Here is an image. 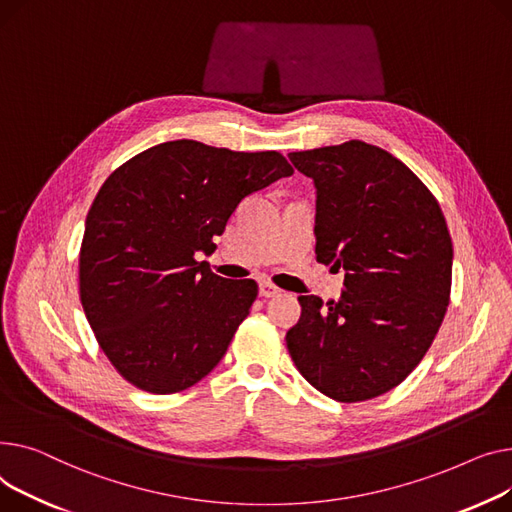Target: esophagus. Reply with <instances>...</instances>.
Listing matches in <instances>:
<instances>
[{"mask_svg": "<svg viewBox=\"0 0 512 512\" xmlns=\"http://www.w3.org/2000/svg\"><path fill=\"white\" fill-rule=\"evenodd\" d=\"M279 291H281V289H279L277 285H273V283H268V281L260 283V295H262V297H275Z\"/></svg>", "mask_w": 512, "mask_h": 512, "instance_id": "1", "label": "esophagus"}]
</instances>
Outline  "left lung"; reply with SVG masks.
Here are the masks:
<instances>
[{
  "label": "left lung",
  "mask_w": 512,
  "mask_h": 512,
  "mask_svg": "<svg viewBox=\"0 0 512 512\" xmlns=\"http://www.w3.org/2000/svg\"><path fill=\"white\" fill-rule=\"evenodd\" d=\"M289 159L316 186V260L345 270L339 302L299 295L289 355L330 399L380 397L422 362L450 302L442 208L403 161L362 140Z\"/></svg>",
  "instance_id": "1"
}]
</instances>
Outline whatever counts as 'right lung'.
Here are the masks:
<instances>
[{
	"instance_id": "1",
	"label": "right lung",
	"mask_w": 512,
	"mask_h": 512,
	"mask_svg": "<svg viewBox=\"0 0 512 512\" xmlns=\"http://www.w3.org/2000/svg\"><path fill=\"white\" fill-rule=\"evenodd\" d=\"M291 173L277 150L237 153L173 140L105 179L86 215L78 293L122 378L171 395L221 362L258 285L223 279L196 254L215 252L213 239L246 196Z\"/></svg>"
}]
</instances>
